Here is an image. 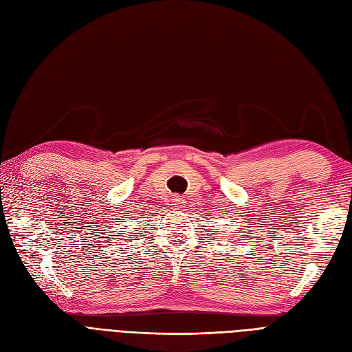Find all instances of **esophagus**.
Masks as SVG:
<instances>
[{"label": "esophagus", "instance_id": "34e87169", "mask_svg": "<svg viewBox=\"0 0 352 352\" xmlns=\"http://www.w3.org/2000/svg\"><path fill=\"white\" fill-rule=\"evenodd\" d=\"M170 202H172V206H173V208H175V210H179V208H182V207H184V204H185V198H184V197H180V195H173V197H172V199H170Z\"/></svg>", "mask_w": 352, "mask_h": 352}]
</instances>
